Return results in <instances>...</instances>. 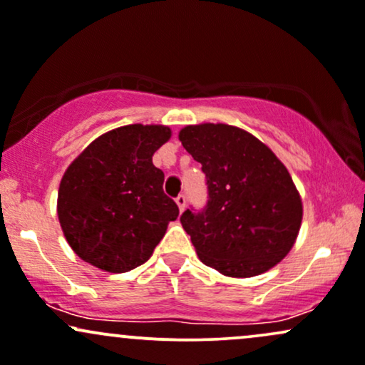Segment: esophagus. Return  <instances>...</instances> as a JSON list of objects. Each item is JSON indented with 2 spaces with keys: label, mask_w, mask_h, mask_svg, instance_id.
I'll list each match as a JSON object with an SVG mask.
<instances>
[{
  "label": "esophagus",
  "mask_w": 365,
  "mask_h": 365,
  "mask_svg": "<svg viewBox=\"0 0 365 365\" xmlns=\"http://www.w3.org/2000/svg\"><path fill=\"white\" fill-rule=\"evenodd\" d=\"M175 203H178V207H179V210H184V208H186V196L184 195H179L178 198H175Z\"/></svg>",
  "instance_id": "1"
}]
</instances>
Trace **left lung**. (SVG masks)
<instances>
[{
    "mask_svg": "<svg viewBox=\"0 0 365 365\" xmlns=\"http://www.w3.org/2000/svg\"><path fill=\"white\" fill-rule=\"evenodd\" d=\"M179 139L207 179L203 210L181 215L200 260L229 277L259 276L279 264L304 215L279 158L253 134L227 124L186 125Z\"/></svg>",
    "mask_w": 365,
    "mask_h": 365,
    "instance_id": "1",
    "label": "left lung"
}]
</instances>
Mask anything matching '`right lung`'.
<instances>
[{"label":"right lung","mask_w":365,"mask_h":365,"mask_svg":"<svg viewBox=\"0 0 365 365\" xmlns=\"http://www.w3.org/2000/svg\"><path fill=\"white\" fill-rule=\"evenodd\" d=\"M170 139L165 125L130 124L101 134L61 178L58 220L84 262L106 272L145 264L179 215L163 193L153 153Z\"/></svg>","instance_id":"add662e5"}]
</instances>
